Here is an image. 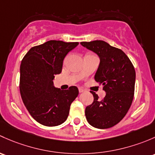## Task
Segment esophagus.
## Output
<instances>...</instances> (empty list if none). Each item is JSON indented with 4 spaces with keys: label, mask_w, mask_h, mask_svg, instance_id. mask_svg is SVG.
Listing matches in <instances>:
<instances>
[{
    "label": "esophagus",
    "mask_w": 155,
    "mask_h": 155,
    "mask_svg": "<svg viewBox=\"0 0 155 155\" xmlns=\"http://www.w3.org/2000/svg\"><path fill=\"white\" fill-rule=\"evenodd\" d=\"M78 90H79V92H80V93H82V92H84V91H85V90H84V89L81 88V87H79V88H78Z\"/></svg>",
    "instance_id": "1"
}]
</instances>
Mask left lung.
Returning a JSON list of instances; mask_svg holds the SVG:
<instances>
[{
	"instance_id": "left-lung-1",
	"label": "left lung",
	"mask_w": 155,
	"mask_h": 155,
	"mask_svg": "<svg viewBox=\"0 0 155 155\" xmlns=\"http://www.w3.org/2000/svg\"><path fill=\"white\" fill-rule=\"evenodd\" d=\"M81 45L99 57L95 80L102 84L106 95L98 99L95 92L92 104L86 107L87 122L96 128H109L119 123L128 111L134 95L136 72L130 59L121 49L102 40L82 42Z\"/></svg>"
}]
</instances>
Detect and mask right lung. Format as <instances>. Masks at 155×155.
I'll return each instance as SVG.
<instances>
[{
    "label": "right lung",
    "mask_w": 155,
    "mask_h": 155,
    "mask_svg": "<svg viewBox=\"0 0 155 155\" xmlns=\"http://www.w3.org/2000/svg\"><path fill=\"white\" fill-rule=\"evenodd\" d=\"M78 42L50 40L30 49L20 66V93L32 117L48 127L61 125L78 95L74 86L55 88L53 80L61 73L63 60Z\"/></svg>",
    "instance_id": "obj_1"
}]
</instances>
